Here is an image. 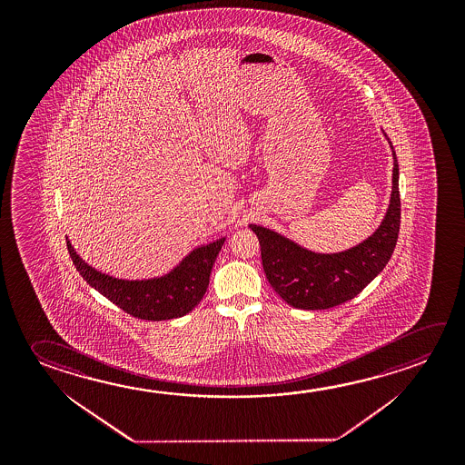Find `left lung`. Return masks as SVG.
I'll return each mask as SVG.
<instances>
[{
  "label": "left lung",
  "mask_w": 465,
  "mask_h": 465,
  "mask_svg": "<svg viewBox=\"0 0 465 465\" xmlns=\"http://www.w3.org/2000/svg\"><path fill=\"white\" fill-rule=\"evenodd\" d=\"M392 155V194L388 213L373 236L349 252L316 254L275 232L250 225L258 236L267 281L290 306L300 310H328L342 305L357 297L388 264L401 229L399 163L394 147Z\"/></svg>",
  "instance_id": "1"
}]
</instances>
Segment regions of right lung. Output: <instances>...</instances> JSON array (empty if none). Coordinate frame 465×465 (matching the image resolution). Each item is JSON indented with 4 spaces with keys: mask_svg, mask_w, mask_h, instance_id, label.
I'll return each instance as SVG.
<instances>
[{
    "mask_svg": "<svg viewBox=\"0 0 465 465\" xmlns=\"http://www.w3.org/2000/svg\"><path fill=\"white\" fill-rule=\"evenodd\" d=\"M225 238L191 252L173 272L153 281H120L87 266L66 238L69 256L84 281L137 320L165 321L190 312L206 293L209 275Z\"/></svg>",
    "mask_w": 465,
    "mask_h": 465,
    "instance_id": "obj_1",
    "label": "right lung"
}]
</instances>
